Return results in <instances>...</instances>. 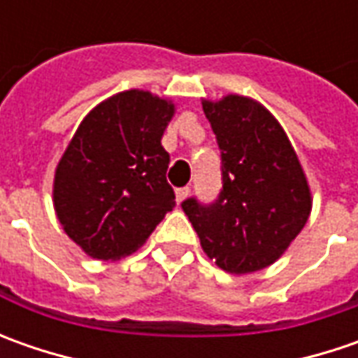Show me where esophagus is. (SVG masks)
Segmentation results:
<instances>
[{
	"label": "esophagus",
	"instance_id": "esophagus-1",
	"mask_svg": "<svg viewBox=\"0 0 358 358\" xmlns=\"http://www.w3.org/2000/svg\"><path fill=\"white\" fill-rule=\"evenodd\" d=\"M189 193H191V189L189 187H181V189H177L175 191V199H177V205H181L183 201L189 197Z\"/></svg>",
	"mask_w": 358,
	"mask_h": 358
}]
</instances>
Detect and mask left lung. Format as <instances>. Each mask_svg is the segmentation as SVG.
I'll use <instances>...</instances> for the list:
<instances>
[{
  "label": "left lung",
  "instance_id": "1",
  "mask_svg": "<svg viewBox=\"0 0 358 358\" xmlns=\"http://www.w3.org/2000/svg\"><path fill=\"white\" fill-rule=\"evenodd\" d=\"M221 149L223 189L211 205L195 197L183 211L203 251L227 273L273 265L310 215V189L279 121L243 95L203 101Z\"/></svg>",
  "mask_w": 358,
  "mask_h": 358
}]
</instances>
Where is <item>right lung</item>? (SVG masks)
I'll use <instances>...</instances> for the list:
<instances>
[{"label": "right lung", "mask_w": 358, "mask_h": 358, "mask_svg": "<svg viewBox=\"0 0 358 358\" xmlns=\"http://www.w3.org/2000/svg\"><path fill=\"white\" fill-rule=\"evenodd\" d=\"M175 113L169 99L121 91L91 109L53 179V207L67 237L93 259L137 251L175 207L169 153L161 137Z\"/></svg>", "instance_id": "add662e5"}]
</instances>
